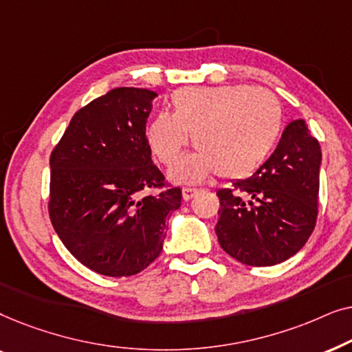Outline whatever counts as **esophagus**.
I'll return each mask as SVG.
<instances>
[{"mask_svg": "<svg viewBox=\"0 0 352 352\" xmlns=\"http://www.w3.org/2000/svg\"><path fill=\"white\" fill-rule=\"evenodd\" d=\"M199 192H200V189H197V187H184V189H182V199L184 200L194 199Z\"/></svg>", "mask_w": 352, "mask_h": 352, "instance_id": "34e87169", "label": "esophagus"}]
</instances>
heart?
I'll return each mask as SVG.
<instances>
[{
	"instance_id": "1",
	"label": "heart",
	"mask_w": 352,
	"mask_h": 352,
	"mask_svg": "<svg viewBox=\"0 0 352 352\" xmlns=\"http://www.w3.org/2000/svg\"><path fill=\"white\" fill-rule=\"evenodd\" d=\"M173 113L158 112L147 124L148 147L171 165L184 147L199 152L171 170L177 181H199L211 173L239 179L271 157L283 129V109L276 94L243 85L186 86L171 96Z\"/></svg>"
}]
</instances>
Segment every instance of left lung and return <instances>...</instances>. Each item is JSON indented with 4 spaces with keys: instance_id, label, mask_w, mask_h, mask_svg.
<instances>
[{
    "instance_id": "1",
    "label": "left lung",
    "mask_w": 352,
    "mask_h": 352,
    "mask_svg": "<svg viewBox=\"0 0 352 352\" xmlns=\"http://www.w3.org/2000/svg\"><path fill=\"white\" fill-rule=\"evenodd\" d=\"M320 160V144L305 120L288 123L276 151L252 176L216 192L221 248L256 267L300 252L316 228Z\"/></svg>"
}]
</instances>
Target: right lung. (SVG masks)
I'll use <instances>...</instances> for the list:
<instances>
[{"instance_id":"obj_1","label":"right lung","mask_w":352,"mask_h":352,"mask_svg":"<svg viewBox=\"0 0 352 352\" xmlns=\"http://www.w3.org/2000/svg\"><path fill=\"white\" fill-rule=\"evenodd\" d=\"M157 93L115 88L70 120L52 148L47 211L65 248L91 271L128 277L163 248L181 189L153 165L146 123Z\"/></svg>"}]
</instances>
